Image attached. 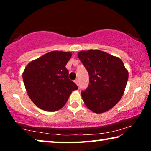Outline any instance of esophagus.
Segmentation results:
<instances>
[{
    "mask_svg": "<svg viewBox=\"0 0 151 151\" xmlns=\"http://www.w3.org/2000/svg\"><path fill=\"white\" fill-rule=\"evenodd\" d=\"M74 82H75V83H76V84H77V85L78 86V82H79V81H78V79H76Z\"/></svg>",
    "mask_w": 151,
    "mask_h": 151,
    "instance_id": "1",
    "label": "esophagus"
}]
</instances>
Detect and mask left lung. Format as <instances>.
Masks as SVG:
<instances>
[{
  "instance_id": "8db88e82",
  "label": "left lung",
  "mask_w": 151,
  "mask_h": 151,
  "mask_svg": "<svg viewBox=\"0 0 151 151\" xmlns=\"http://www.w3.org/2000/svg\"><path fill=\"white\" fill-rule=\"evenodd\" d=\"M89 75V84L82 98L86 107L96 113L112 109L123 96L129 72L120 58L98 49L78 53Z\"/></svg>"
}]
</instances>
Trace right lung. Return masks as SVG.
I'll use <instances>...</instances> for the list:
<instances>
[{
	"label": "right lung",
	"mask_w": 151,
	"mask_h": 151,
	"mask_svg": "<svg viewBox=\"0 0 151 151\" xmlns=\"http://www.w3.org/2000/svg\"><path fill=\"white\" fill-rule=\"evenodd\" d=\"M71 52L53 51L32 60L22 73L29 97L38 108L55 111L63 108L78 86L69 79L65 66Z\"/></svg>",
	"instance_id": "obj_1"
}]
</instances>
